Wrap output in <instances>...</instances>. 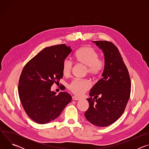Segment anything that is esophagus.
<instances>
[{"label": "esophagus", "instance_id": "1", "mask_svg": "<svg viewBox=\"0 0 149 149\" xmlns=\"http://www.w3.org/2000/svg\"><path fill=\"white\" fill-rule=\"evenodd\" d=\"M72 100H74V101L79 100L81 99L80 98H79V97H76V96H73V97H72Z\"/></svg>", "mask_w": 149, "mask_h": 149}]
</instances>
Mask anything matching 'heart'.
Wrapping results in <instances>:
<instances>
[{"label": "heart", "mask_w": 149, "mask_h": 149, "mask_svg": "<svg viewBox=\"0 0 149 149\" xmlns=\"http://www.w3.org/2000/svg\"><path fill=\"white\" fill-rule=\"evenodd\" d=\"M75 61L85 67L86 72L93 77H98L105 67V61L99 58L98 52L93 48L82 47L79 48L74 55ZM73 64L71 61L65 59L63 62L62 71L63 75L69 77L72 72ZM91 87V83L86 79H74L68 86V89L77 95H81Z\"/></svg>", "instance_id": "obj_1"}]
</instances>
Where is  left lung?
Returning <instances> with one entry per match:
<instances>
[{
  "label": "left lung",
  "instance_id": "obj_1",
  "mask_svg": "<svg viewBox=\"0 0 149 149\" xmlns=\"http://www.w3.org/2000/svg\"><path fill=\"white\" fill-rule=\"evenodd\" d=\"M93 42L102 51L105 67L102 78L90 90V98H87L89 108L84 115L91 124L107 127L124 113L130 95L131 81L117 48L109 41Z\"/></svg>",
  "mask_w": 149,
  "mask_h": 149
}]
</instances>
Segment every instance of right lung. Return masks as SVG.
<instances>
[{"mask_svg":"<svg viewBox=\"0 0 149 149\" xmlns=\"http://www.w3.org/2000/svg\"><path fill=\"white\" fill-rule=\"evenodd\" d=\"M65 44L42 49L24 67L20 76L19 96L27 115L38 124L56 118L72 99L66 92L51 90L54 83L63 77V61L71 52Z\"/></svg>","mask_w":149,"mask_h":149,"instance_id":"obj_1","label":"right lung"}]
</instances>
